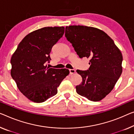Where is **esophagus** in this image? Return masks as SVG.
<instances>
[{
  "instance_id": "1",
  "label": "esophagus",
  "mask_w": 134,
  "mask_h": 134,
  "mask_svg": "<svg viewBox=\"0 0 134 134\" xmlns=\"http://www.w3.org/2000/svg\"><path fill=\"white\" fill-rule=\"evenodd\" d=\"M69 71H70V73L71 74H73V73H75V72H76V70L75 69H70L69 70Z\"/></svg>"
}]
</instances>
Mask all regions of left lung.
<instances>
[{"instance_id":"1","label":"left lung","mask_w":134,"mask_h":134,"mask_svg":"<svg viewBox=\"0 0 134 134\" xmlns=\"http://www.w3.org/2000/svg\"><path fill=\"white\" fill-rule=\"evenodd\" d=\"M65 36L80 58L90 59L87 70H76L82 78L76 87L77 93L91 101L101 100L114 88L122 73L120 51L105 32L96 27L66 26Z\"/></svg>"}]
</instances>
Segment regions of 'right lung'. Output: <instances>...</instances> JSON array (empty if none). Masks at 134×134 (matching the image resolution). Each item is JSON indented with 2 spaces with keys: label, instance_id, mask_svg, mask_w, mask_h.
<instances>
[{
  "label": "right lung",
  "instance_id": "right-lung-1",
  "mask_svg": "<svg viewBox=\"0 0 134 134\" xmlns=\"http://www.w3.org/2000/svg\"><path fill=\"white\" fill-rule=\"evenodd\" d=\"M64 27H45L27 35L11 59V75L18 88L30 100L45 102L57 94V88L69 74L66 69L47 67L52 47L63 37Z\"/></svg>",
  "mask_w": 134,
  "mask_h": 134
}]
</instances>
